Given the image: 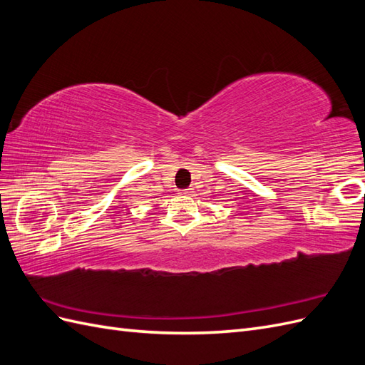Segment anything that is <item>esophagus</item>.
I'll use <instances>...</instances> for the list:
<instances>
[{"mask_svg":"<svg viewBox=\"0 0 365 365\" xmlns=\"http://www.w3.org/2000/svg\"><path fill=\"white\" fill-rule=\"evenodd\" d=\"M182 193H184V195H192L193 190H192V189H185V190H182Z\"/></svg>","mask_w":365,"mask_h":365,"instance_id":"1","label":"esophagus"}]
</instances>
